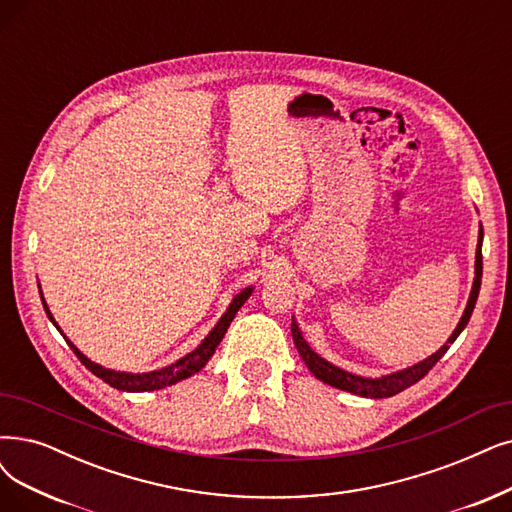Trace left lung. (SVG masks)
Listing matches in <instances>:
<instances>
[{"label":"left lung","instance_id":"8db88e82","mask_svg":"<svg viewBox=\"0 0 512 512\" xmlns=\"http://www.w3.org/2000/svg\"><path fill=\"white\" fill-rule=\"evenodd\" d=\"M481 241H483V229L479 231V243H477V260H475V281H473V290H470V298L466 302V309H464V315L460 319V323L456 325L454 334L447 338V342L441 346V349L437 353H433L431 357H426L424 361L407 367V370H401V372H395V374H388V376H382V378H361V376H355L351 372H344L340 370V367L332 365L330 361H325L323 357H319L309 344H306V340L302 338L300 330H298V323L292 319V338H294V344L296 349L302 357V361L306 363V367H309L311 374L315 378H319L321 382L330 384V386H336L340 388V391H346V393H353V395H359V397H372V399H384V397H393L401 391H405V388H410L412 384H416L418 380H422L428 370L447 353L449 346L454 344V340L460 336V332L466 327L470 315H473V309H475V302H477V296H479V290H481V275H483V256H481Z\"/></svg>","mask_w":512,"mask_h":512}]
</instances>
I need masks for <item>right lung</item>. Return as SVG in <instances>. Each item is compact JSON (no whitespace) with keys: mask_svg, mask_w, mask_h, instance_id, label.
<instances>
[{"mask_svg":"<svg viewBox=\"0 0 512 512\" xmlns=\"http://www.w3.org/2000/svg\"><path fill=\"white\" fill-rule=\"evenodd\" d=\"M252 290H254V288H245L243 292H239V294L233 298V302L229 304L227 313H224V315L220 317V321L214 325V330L206 336V340H203L195 351H191L189 355L178 359L176 363H172V365H168V367H161V370H155V372L130 374V372L107 370V367H102V365L90 361L84 353H81V351L77 349V346H75L71 340H67V344L71 346V351L77 355V359H79L81 363H84L94 376H98L102 382H107L109 386L117 388V391H128V393L159 391V388L172 386V384H176V382H180V380H185V378L197 374V372L201 370V367L210 361V357H212L214 351H216V346L220 344V340L224 338V334H227L229 325H231V321L235 319L237 311L241 309L243 302L252 296ZM42 302H44L46 315H48L50 321L58 327V323L54 321V317H52V313H50V309H48V304H46L44 296H42ZM58 332H60V327H58ZM60 334H63V332H60ZM63 338H67V336L63 334Z\"/></svg>","mask_w":512,"mask_h":512,"instance_id":"right-lung-1","label":"right lung"}]
</instances>
